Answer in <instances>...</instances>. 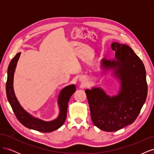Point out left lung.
Returning a JSON list of instances; mask_svg holds the SVG:
<instances>
[{
    "mask_svg": "<svg viewBox=\"0 0 154 154\" xmlns=\"http://www.w3.org/2000/svg\"><path fill=\"white\" fill-rule=\"evenodd\" d=\"M116 60H102V67L114 69L121 82L117 96L110 97L100 87L85 90L91 119L97 128L115 132L136 119L146 101L148 86L146 71L141 60L129 46L113 42Z\"/></svg>",
    "mask_w": 154,
    "mask_h": 154,
    "instance_id": "8db88e82",
    "label": "left lung"
}]
</instances>
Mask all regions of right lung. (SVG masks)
<instances>
[{
  "label": "right lung",
  "instance_id": "1",
  "mask_svg": "<svg viewBox=\"0 0 154 154\" xmlns=\"http://www.w3.org/2000/svg\"><path fill=\"white\" fill-rule=\"evenodd\" d=\"M21 53H17L9 65L8 69V78L6 85V95L9 103L15 113L17 119L24 127L37 130L41 132H51L62 127L64 123L67 116L68 102L70 97L76 91L74 85L67 86L60 92L58 97V105L60 107V114L58 117L51 122H45L38 118L32 117L29 113L26 112L20 106L15 95L13 90V76L15 71L17 63Z\"/></svg>",
  "mask_w": 154,
  "mask_h": 154
}]
</instances>
